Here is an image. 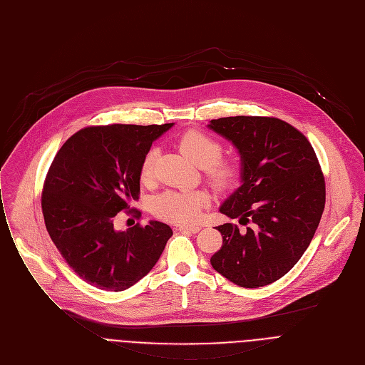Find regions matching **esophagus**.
Returning <instances> with one entry per match:
<instances>
[{"instance_id":"esophagus-1","label":"esophagus","mask_w":365,"mask_h":365,"mask_svg":"<svg viewBox=\"0 0 365 365\" xmlns=\"http://www.w3.org/2000/svg\"><path fill=\"white\" fill-rule=\"evenodd\" d=\"M178 232H184V233H198L200 232V227L198 226H178L177 227Z\"/></svg>"}]
</instances>
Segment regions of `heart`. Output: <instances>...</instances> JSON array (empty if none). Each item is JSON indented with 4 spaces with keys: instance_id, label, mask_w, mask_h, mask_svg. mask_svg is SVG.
<instances>
[{
    "instance_id": "b5f03b06",
    "label": "heart",
    "mask_w": 365,
    "mask_h": 365,
    "mask_svg": "<svg viewBox=\"0 0 365 365\" xmlns=\"http://www.w3.org/2000/svg\"><path fill=\"white\" fill-rule=\"evenodd\" d=\"M180 150L198 167H202L207 181L218 191L230 188L239 175V167L232 160L220 158L223 148L207 133L191 129L181 135ZM155 150H148L139 165V180L150 182L154 177ZM210 197L205 191H177L168 190L160 194L154 202V212L163 220L175 225L195 223Z\"/></svg>"
}]
</instances>
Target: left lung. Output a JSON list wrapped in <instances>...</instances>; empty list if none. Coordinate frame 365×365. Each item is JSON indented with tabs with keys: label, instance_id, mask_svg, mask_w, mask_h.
<instances>
[{
	"label": "left lung",
	"instance_id": "left-lung-1",
	"mask_svg": "<svg viewBox=\"0 0 365 365\" xmlns=\"http://www.w3.org/2000/svg\"><path fill=\"white\" fill-rule=\"evenodd\" d=\"M242 155L243 184L220 211L246 227L217 230L223 246L211 266L242 287H260L284 276L308 249L325 208V178L307 136L272 116H229L208 125Z\"/></svg>",
	"mask_w": 365,
	"mask_h": 365
}]
</instances>
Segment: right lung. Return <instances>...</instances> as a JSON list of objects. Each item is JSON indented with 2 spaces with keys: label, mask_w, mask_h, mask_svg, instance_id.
Segmentation results:
<instances>
[{
  "label": "right lung",
  "mask_w": 365,
  "mask_h": 365,
  "mask_svg": "<svg viewBox=\"0 0 365 365\" xmlns=\"http://www.w3.org/2000/svg\"><path fill=\"white\" fill-rule=\"evenodd\" d=\"M174 123L95 125L73 133L56 154L41 192L46 229L66 263L89 284L119 292L158 262L173 230L136 223L118 232V212L139 198V165L153 140Z\"/></svg>",
  "instance_id": "add662e5"
}]
</instances>
